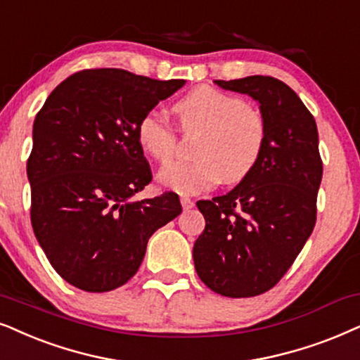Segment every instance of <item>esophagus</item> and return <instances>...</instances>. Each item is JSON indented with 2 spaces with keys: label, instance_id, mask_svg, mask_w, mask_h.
<instances>
[{
  "label": "esophagus",
  "instance_id": "esophagus-1",
  "mask_svg": "<svg viewBox=\"0 0 360 360\" xmlns=\"http://www.w3.org/2000/svg\"><path fill=\"white\" fill-rule=\"evenodd\" d=\"M181 204H183L184 211H191L194 207V201H191L189 198H181Z\"/></svg>",
  "mask_w": 360,
  "mask_h": 360
}]
</instances>
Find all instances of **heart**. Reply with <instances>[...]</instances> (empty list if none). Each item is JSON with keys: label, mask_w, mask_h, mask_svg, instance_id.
<instances>
[{"label": "heart", "mask_w": 360, "mask_h": 360, "mask_svg": "<svg viewBox=\"0 0 360 360\" xmlns=\"http://www.w3.org/2000/svg\"><path fill=\"white\" fill-rule=\"evenodd\" d=\"M174 112L186 133H201L193 162H172L159 171L162 188L177 194H199L224 179L234 184L248 177L261 161L267 141L266 120L243 98L212 86H198L174 103ZM138 143L159 162L176 153V133L158 112L138 122Z\"/></svg>", "instance_id": "obj_1"}]
</instances>
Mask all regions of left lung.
<instances>
[{"instance_id": "left-lung-1", "label": "left lung", "mask_w": 360, "mask_h": 360, "mask_svg": "<svg viewBox=\"0 0 360 360\" xmlns=\"http://www.w3.org/2000/svg\"><path fill=\"white\" fill-rule=\"evenodd\" d=\"M214 83L257 101L267 141L259 165L233 191L198 201L206 227L194 243V266L214 292L254 297L281 281L316 224L319 134L301 98L279 79Z\"/></svg>"}]
</instances>
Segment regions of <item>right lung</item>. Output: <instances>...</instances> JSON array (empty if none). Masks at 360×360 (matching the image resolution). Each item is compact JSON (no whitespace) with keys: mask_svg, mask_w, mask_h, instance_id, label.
Masks as SVG:
<instances>
[{"mask_svg":"<svg viewBox=\"0 0 360 360\" xmlns=\"http://www.w3.org/2000/svg\"><path fill=\"white\" fill-rule=\"evenodd\" d=\"M186 84L116 68L71 75L33 124L31 224L54 271L86 292H108L138 272L148 240L179 216V198L134 199L151 183L138 143L141 117Z\"/></svg>","mask_w":360,"mask_h":360,"instance_id":"add662e5","label":"right lung"}]
</instances>
